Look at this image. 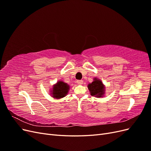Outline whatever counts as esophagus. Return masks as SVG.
<instances>
[{"mask_svg":"<svg viewBox=\"0 0 151 151\" xmlns=\"http://www.w3.org/2000/svg\"><path fill=\"white\" fill-rule=\"evenodd\" d=\"M77 84H79V85H81L83 84V81L82 80H79V81H77Z\"/></svg>","mask_w":151,"mask_h":151,"instance_id":"obj_1","label":"esophagus"}]
</instances>
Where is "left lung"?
Here are the masks:
<instances>
[{"instance_id":"1","label":"left lung","mask_w":151,"mask_h":151,"mask_svg":"<svg viewBox=\"0 0 151 151\" xmlns=\"http://www.w3.org/2000/svg\"><path fill=\"white\" fill-rule=\"evenodd\" d=\"M90 94L96 98H102L105 94V86L103 82L97 77H94L93 81L88 85Z\"/></svg>"}]
</instances>
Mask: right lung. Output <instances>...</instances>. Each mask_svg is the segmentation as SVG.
Wrapping results in <instances>:
<instances>
[{"label": "right lung", "instance_id": "obj_1", "mask_svg": "<svg viewBox=\"0 0 151 151\" xmlns=\"http://www.w3.org/2000/svg\"><path fill=\"white\" fill-rule=\"evenodd\" d=\"M70 89V86L62 81H58L57 83L53 86L52 89H50V95L55 99H61L67 95Z\"/></svg>", "mask_w": 151, "mask_h": 151}]
</instances>
